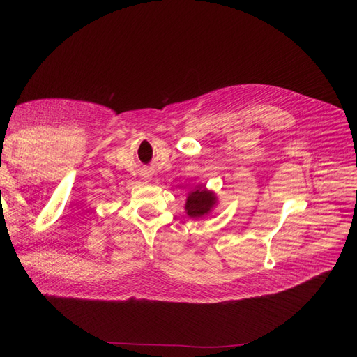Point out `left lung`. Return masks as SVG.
Returning <instances> with one entry per match:
<instances>
[{"label":"left lung","instance_id":"1","mask_svg":"<svg viewBox=\"0 0 357 357\" xmlns=\"http://www.w3.org/2000/svg\"><path fill=\"white\" fill-rule=\"evenodd\" d=\"M215 202H218V198H215L214 192L207 190V189H195L192 190L188 199H186V205H185V210L188 213V215L190 218H204V215H207L213 208Z\"/></svg>","mask_w":357,"mask_h":357}]
</instances>
